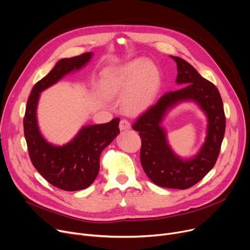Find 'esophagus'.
Returning a JSON list of instances; mask_svg holds the SVG:
<instances>
[{"mask_svg":"<svg viewBox=\"0 0 250 250\" xmlns=\"http://www.w3.org/2000/svg\"><path fill=\"white\" fill-rule=\"evenodd\" d=\"M129 128H130V124L128 121L124 119L120 122V129L121 130H125V129H129Z\"/></svg>","mask_w":250,"mask_h":250,"instance_id":"34e87169","label":"esophagus"}]
</instances>
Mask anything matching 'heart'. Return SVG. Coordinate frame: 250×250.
Masks as SVG:
<instances>
[{"label":"heart","mask_w":250,"mask_h":250,"mask_svg":"<svg viewBox=\"0 0 250 250\" xmlns=\"http://www.w3.org/2000/svg\"><path fill=\"white\" fill-rule=\"evenodd\" d=\"M161 86L157 66L146 59H136L104 75L103 91L108 97H123V108L130 115L146 111L154 103Z\"/></svg>","instance_id":"b5f03b06"}]
</instances>
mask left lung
<instances>
[{"label":"left lung","instance_id":"1","mask_svg":"<svg viewBox=\"0 0 250 250\" xmlns=\"http://www.w3.org/2000/svg\"><path fill=\"white\" fill-rule=\"evenodd\" d=\"M171 57L177 63L176 81L185 86L165 93L156 104L140 116L132 128L140 131L141 163L149 180L164 188L185 190L201 181L217 161L225 132V114L217 87L184 59ZM186 100L198 103L208 119L206 143L201 152L190 160H183L171 151L165 132L160 126L167 111Z\"/></svg>","mask_w":250,"mask_h":250}]
</instances>
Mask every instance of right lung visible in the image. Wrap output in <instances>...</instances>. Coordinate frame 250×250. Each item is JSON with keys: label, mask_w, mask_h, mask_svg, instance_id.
Wrapping results in <instances>:
<instances>
[{"label": "right lung", "mask_w": 250, "mask_h": 250, "mask_svg": "<svg viewBox=\"0 0 250 250\" xmlns=\"http://www.w3.org/2000/svg\"><path fill=\"white\" fill-rule=\"evenodd\" d=\"M91 57L92 53L87 52L59 60L33 87L26 106L24 135L31 162L48 183L64 191H78L92 184L99 171L102 152L120 134V119L83 126L68 144L54 146L48 143L39 130L37 104L43 90L66 74L82 68Z\"/></svg>", "instance_id": "obj_1"}]
</instances>
